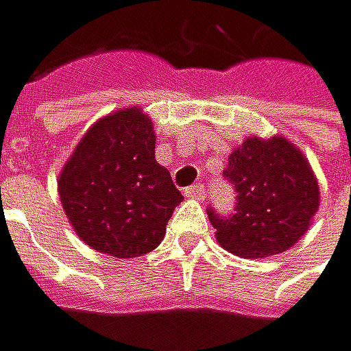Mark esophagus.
Instances as JSON below:
<instances>
[{"instance_id":"1","label":"esophagus","mask_w":351,"mask_h":351,"mask_svg":"<svg viewBox=\"0 0 351 351\" xmlns=\"http://www.w3.org/2000/svg\"><path fill=\"white\" fill-rule=\"evenodd\" d=\"M185 195H187L189 199H206V189H204L202 183H197V185L185 189Z\"/></svg>"}]
</instances>
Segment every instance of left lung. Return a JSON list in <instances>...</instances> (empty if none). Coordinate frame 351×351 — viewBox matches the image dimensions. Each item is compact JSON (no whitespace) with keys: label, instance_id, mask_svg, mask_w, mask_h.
<instances>
[{"label":"left lung","instance_id":"8db88e82","mask_svg":"<svg viewBox=\"0 0 351 351\" xmlns=\"http://www.w3.org/2000/svg\"><path fill=\"white\" fill-rule=\"evenodd\" d=\"M224 177L234 185V214L208 212L216 241L243 259H261L294 247L321 206L317 174L284 135H251L228 156Z\"/></svg>","mask_w":351,"mask_h":351}]
</instances>
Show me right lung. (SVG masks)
<instances>
[{
    "label": "right lung",
    "instance_id": "obj_1",
    "mask_svg": "<svg viewBox=\"0 0 351 351\" xmlns=\"http://www.w3.org/2000/svg\"><path fill=\"white\" fill-rule=\"evenodd\" d=\"M57 191L75 234L117 259L154 251L183 202L156 162V131L139 106L112 110L84 133L59 172Z\"/></svg>",
    "mask_w": 351,
    "mask_h": 351
}]
</instances>
